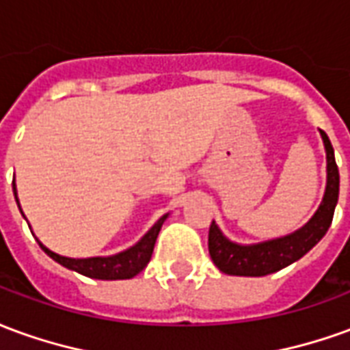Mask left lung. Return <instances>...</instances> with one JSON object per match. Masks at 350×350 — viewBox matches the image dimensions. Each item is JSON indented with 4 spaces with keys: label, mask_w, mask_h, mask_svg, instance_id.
Masks as SVG:
<instances>
[{
    "label": "left lung",
    "mask_w": 350,
    "mask_h": 350,
    "mask_svg": "<svg viewBox=\"0 0 350 350\" xmlns=\"http://www.w3.org/2000/svg\"><path fill=\"white\" fill-rule=\"evenodd\" d=\"M321 137H323L324 150H326V191L315 215L293 234L281 236L268 242L251 243V245L230 242L215 225V221H212L210 234H208V250H210L213 264L223 273L245 275V278H260V275L273 273L304 257L326 234V230L332 225L336 204H338L339 170L330 138L326 137L324 131H321Z\"/></svg>",
    "instance_id": "1"
}]
</instances>
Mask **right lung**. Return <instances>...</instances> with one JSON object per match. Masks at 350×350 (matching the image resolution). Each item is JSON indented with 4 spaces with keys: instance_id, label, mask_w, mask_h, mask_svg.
Masks as SVG:
<instances>
[{
    "instance_id": "right-lung-1",
    "label": "right lung",
    "mask_w": 350,
    "mask_h": 350,
    "mask_svg": "<svg viewBox=\"0 0 350 350\" xmlns=\"http://www.w3.org/2000/svg\"><path fill=\"white\" fill-rule=\"evenodd\" d=\"M12 191H14V198H16V204L20 208L18 197H16V185L12 182ZM24 215V213H22ZM168 217V213H165L155 225H153L148 232H146L140 240H138L133 247L122 251V253H116L110 257H90V258H71L64 257V255H57L54 251H50L46 245H42L39 240L41 250L49 255L50 258H54L57 264H62L65 268H69L72 271H79L82 275L92 279H103V281H114V279H131L135 278L137 273L144 270L150 258H152L153 245L157 240L163 223Z\"/></svg>"
}]
</instances>
